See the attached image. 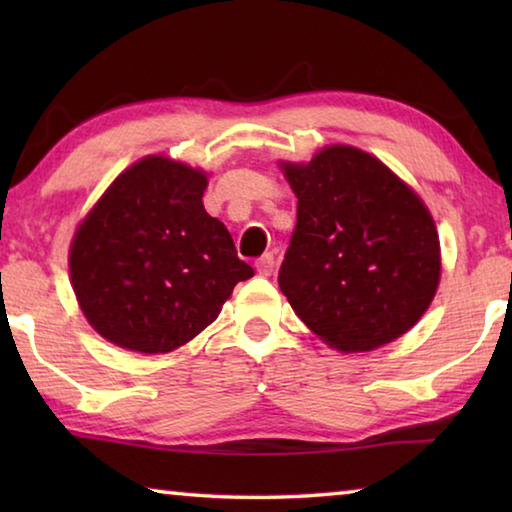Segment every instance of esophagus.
<instances>
[{
    "label": "esophagus",
    "mask_w": 512,
    "mask_h": 512,
    "mask_svg": "<svg viewBox=\"0 0 512 512\" xmlns=\"http://www.w3.org/2000/svg\"><path fill=\"white\" fill-rule=\"evenodd\" d=\"M255 268H257V273L262 275V277H268L273 273V268H275V257L271 255V253H266V255H262L255 262Z\"/></svg>",
    "instance_id": "34e87169"
}]
</instances>
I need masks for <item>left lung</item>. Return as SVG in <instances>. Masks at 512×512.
<instances>
[{
  "label": "left lung",
  "instance_id": "obj_1",
  "mask_svg": "<svg viewBox=\"0 0 512 512\" xmlns=\"http://www.w3.org/2000/svg\"><path fill=\"white\" fill-rule=\"evenodd\" d=\"M284 173L298 223L277 284L302 323L343 352L409 332L440 280L436 225L413 189L352 146H327Z\"/></svg>",
  "mask_w": 512,
  "mask_h": 512
}]
</instances>
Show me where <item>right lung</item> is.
Segmentation results:
<instances>
[{"label":"right lung","instance_id":"right-lung-1","mask_svg":"<svg viewBox=\"0 0 512 512\" xmlns=\"http://www.w3.org/2000/svg\"><path fill=\"white\" fill-rule=\"evenodd\" d=\"M205 187L203 171L153 155L121 173L76 230L72 287L103 339L144 354L176 350L255 275L205 212Z\"/></svg>","mask_w":512,"mask_h":512}]
</instances>
